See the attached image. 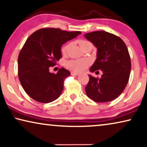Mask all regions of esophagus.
<instances>
[{
	"mask_svg": "<svg viewBox=\"0 0 147 147\" xmlns=\"http://www.w3.org/2000/svg\"><path fill=\"white\" fill-rule=\"evenodd\" d=\"M71 76H79V74H78V73H76V72H74V71H71Z\"/></svg>",
	"mask_w": 147,
	"mask_h": 147,
	"instance_id": "1",
	"label": "esophagus"
}]
</instances>
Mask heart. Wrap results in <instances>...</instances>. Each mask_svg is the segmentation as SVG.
I'll use <instances>...</instances> for the list:
<instances>
[{
    "instance_id": "obj_1",
    "label": "heart",
    "mask_w": 147,
    "mask_h": 147,
    "mask_svg": "<svg viewBox=\"0 0 147 147\" xmlns=\"http://www.w3.org/2000/svg\"><path fill=\"white\" fill-rule=\"evenodd\" d=\"M79 43L81 46L82 49L85 46L88 45H92L90 41H86V40H80ZM69 43H66L61 48L62 53H65L67 52L68 48L69 47ZM66 66L69 68V69L76 72H81L84 71L86 67L89 65V61L85 59H71L66 62Z\"/></svg>"
}]
</instances>
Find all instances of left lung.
<instances>
[{"label": "left lung", "instance_id": "obj_1", "mask_svg": "<svg viewBox=\"0 0 147 147\" xmlns=\"http://www.w3.org/2000/svg\"><path fill=\"white\" fill-rule=\"evenodd\" d=\"M97 48V58L90 71H102V77L89 76L86 95L96 102L114 100L122 93L129 80L131 62L126 44L119 37L104 31L84 35Z\"/></svg>", "mask_w": 147, "mask_h": 147}]
</instances>
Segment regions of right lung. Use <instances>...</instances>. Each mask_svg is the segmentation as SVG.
Listing matches in <instances>:
<instances>
[{
    "label": "right lung",
    "mask_w": 147,
    "mask_h": 147,
    "mask_svg": "<svg viewBox=\"0 0 147 147\" xmlns=\"http://www.w3.org/2000/svg\"><path fill=\"white\" fill-rule=\"evenodd\" d=\"M80 31L43 28L34 32L24 44L18 57V76L26 93L41 103L57 99L63 90L64 80L70 72L61 67L57 74L49 67L62 57L63 43L77 37Z\"/></svg>",
    "instance_id": "obj_1"
}]
</instances>
